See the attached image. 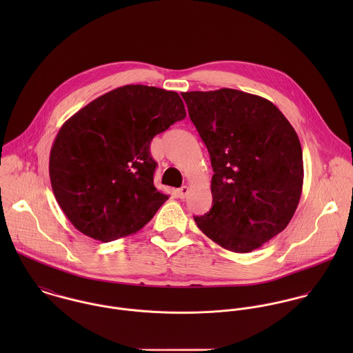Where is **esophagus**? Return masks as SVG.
Wrapping results in <instances>:
<instances>
[{
  "label": "esophagus",
  "mask_w": 353,
  "mask_h": 353,
  "mask_svg": "<svg viewBox=\"0 0 353 353\" xmlns=\"http://www.w3.org/2000/svg\"><path fill=\"white\" fill-rule=\"evenodd\" d=\"M188 193H189V188L188 186H182L181 189H178V197L182 199V200L188 196Z\"/></svg>",
  "instance_id": "esophagus-1"
}]
</instances>
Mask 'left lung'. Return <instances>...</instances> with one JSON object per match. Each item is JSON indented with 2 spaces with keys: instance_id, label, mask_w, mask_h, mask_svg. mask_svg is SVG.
I'll return each mask as SVG.
<instances>
[{
  "instance_id": "1",
  "label": "left lung",
  "mask_w": 353,
  "mask_h": 353,
  "mask_svg": "<svg viewBox=\"0 0 353 353\" xmlns=\"http://www.w3.org/2000/svg\"><path fill=\"white\" fill-rule=\"evenodd\" d=\"M213 168L212 208L194 216L219 246L250 252L280 234L301 200L299 137L268 99L231 88L183 92Z\"/></svg>"
}]
</instances>
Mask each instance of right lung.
Returning <instances> with one entry per match:
<instances>
[{
	"label": "right lung",
	"mask_w": 353,
	"mask_h": 353,
	"mask_svg": "<svg viewBox=\"0 0 353 353\" xmlns=\"http://www.w3.org/2000/svg\"><path fill=\"white\" fill-rule=\"evenodd\" d=\"M185 117L176 92L140 84L112 90L70 117L49 164L69 221L101 242L140 231L168 200L153 185L152 139Z\"/></svg>",
	"instance_id": "right-lung-1"
}]
</instances>
